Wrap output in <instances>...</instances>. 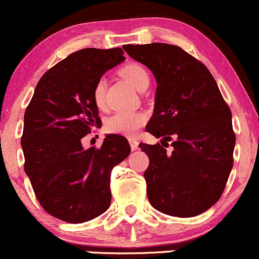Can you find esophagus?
<instances>
[{
	"label": "esophagus",
	"instance_id": "obj_1",
	"mask_svg": "<svg viewBox=\"0 0 259 259\" xmlns=\"http://www.w3.org/2000/svg\"><path fill=\"white\" fill-rule=\"evenodd\" d=\"M129 144H130V147H132L133 151L138 150V147H139L138 140H135V139H129Z\"/></svg>",
	"mask_w": 259,
	"mask_h": 259
}]
</instances>
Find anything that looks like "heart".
<instances>
[{
	"label": "heart",
	"instance_id": "b5f03b06",
	"mask_svg": "<svg viewBox=\"0 0 259 259\" xmlns=\"http://www.w3.org/2000/svg\"><path fill=\"white\" fill-rule=\"evenodd\" d=\"M120 76L126 79L133 87L140 91L149 84L150 76L147 70L141 65L127 64L119 71ZM106 82L101 78L93 88V99L99 109L106 107ZM146 123V115L141 112H118L107 119L106 129L108 133L118 135H135Z\"/></svg>",
	"mask_w": 259,
	"mask_h": 259
}]
</instances>
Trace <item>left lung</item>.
Listing matches in <instances>:
<instances>
[{
	"label": "left lung",
	"mask_w": 259,
	"mask_h": 259,
	"mask_svg": "<svg viewBox=\"0 0 259 259\" xmlns=\"http://www.w3.org/2000/svg\"><path fill=\"white\" fill-rule=\"evenodd\" d=\"M123 49L157 81L146 130L161 144L139 145L150 160L144 173L149 201L172 217L201 214L220 199L234 166L231 110L205 65L182 48L152 42Z\"/></svg>",
	"instance_id": "obj_1"
}]
</instances>
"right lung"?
Here are the masks:
<instances>
[{
  "label": "right lung",
  "instance_id": "right-lung-1",
  "mask_svg": "<svg viewBox=\"0 0 259 259\" xmlns=\"http://www.w3.org/2000/svg\"><path fill=\"white\" fill-rule=\"evenodd\" d=\"M123 54L120 48L70 54L42 75L25 109L24 171L42 209L66 223L92 220L109 208L112 169L132 151L123 136L107 135L99 149L81 143L101 124L93 88Z\"/></svg>",
  "mask_w": 259,
  "mask_h": 259
}]
</instances>
